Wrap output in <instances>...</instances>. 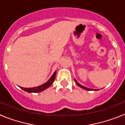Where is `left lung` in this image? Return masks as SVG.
<instances>
[{
	"label": "left lung",
	"mask_w": 125,
	"mask_h": 125,
	"mask_svg": "<svg viewBox=\"0 0 125 125\" xmlns=\"http://www.w3.org/2000/svg\"><path fill=\"white\" fill-rule=\"evenodd\" d=\"M74 81H75V82H76V83L78 84V86H79L80 88H83V89H85V90H87V91H98V90H99V89H89V88H86V87L83 86H82V85H81L80 84L78 83V81H76L75 79H74Z\"/></svg>",
	"instance_id": "obj_1"
}]
</instances>
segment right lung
<instances>
[{"mask_svg":"<svg viewBox=\"0 0 125 125\" xmlns=\"http://www.w3.org/2000/svg\"><path fill=\"white\" fill-rule=\"evenodd\" d=\"M56 71L54 73L52 76L50 78V79L47 81V82L45 83L44 84L39 86L37 87H34V88H23V87H20L22 89H23L24 91H26L27 93H39L43 91L44 90L46 89L49 87L51 86V85L53 83L54 81L55 77H56Z\"/></svg>","mask_w":125,"mask_h":125,"instance_id":"1","label":"right lung"}]
</instances>
